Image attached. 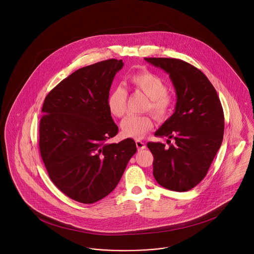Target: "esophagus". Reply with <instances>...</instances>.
Returning a JSON list of instances; mask_svg holds the SVG:
<instances>
[{
    "instance_id": "1",
    "label": "esophagus",
    "mask_w": 254,
    "mask_h": 254,
    "mask_svg": "<svg viewBox=\"0 0 254 254\" xmlns=\"http://www.w3.org/2000/svg\"><path fill=\"white\" fill-rule=\"evenodd\" d=\"M135 143H136V147H137L138 150H142V149L146 148V144L143 141H141V140H136Z\"/></svg>"
}]
</instances>
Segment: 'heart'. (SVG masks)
Listing matches in <instances>:
<instances>
[{
	"label": "heart",
	"instance_id": "heart-1",
	"mask_svg": "<svg viewBox=\"0 0 254 254\" xmlns=\"http://www.w3.org/2000/svg\"><path fill=\"white\" fill-rule=\"evenodd\" d=\"M129 82L133 89L143 93L149 98L146 111L157 120H164L170 115L173 107V98L167 93L168 87L164 80L150 72H141L131 75ZM127 92L122 85L110 90L107 95L106 105L109 112L122 118L126 114ZM153 123L149 115L129 116L121 123V131L125 137L142 138L152 128Z\"/></svg>",
	"mask_w": 254,
	"mask_h": 254
}]
</instances>
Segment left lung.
Segmentation results:
<instances>
[{
    "label": "left lung",
    "instance_id": "8db88e82",
    "mask_svg": "<svg viewBox=\"0 0 254 254\" xmlns=\"http://www.w3.org/2000/svg\"><path fill=\"white\" fill-rule=\"evenodd\" d=\"M167 72L177 93L175 113L154 135L174 139L147 144L153 177L162 187L185 192L205 178L224 138V116L217 91L206 75L183 60L146 58Z\"/></svg>",
    "mask_w": 254,
    "mask_h": 254
}]
</instances>
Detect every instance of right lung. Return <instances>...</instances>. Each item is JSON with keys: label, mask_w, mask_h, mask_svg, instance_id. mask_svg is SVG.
<instances>
[{"label": "right lung", "mask_w": 254, "mask_h": 254, "mask_svg": "<svg viewBox=\"0 0 254 254\" xmlns=\"http://www.w3.org/2000/svg\"><path fill=\"white\" fill-rule=\"evenodd\" d=\"M122 60L80 68L50 91L39 124V149L51 180L63 194L90 204L110 194L136 152L134 140L110 144L118 127L106 105Z\"/></svg>", "instance_id": "obj_1"}]
</instances>
